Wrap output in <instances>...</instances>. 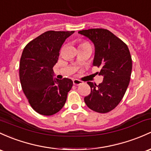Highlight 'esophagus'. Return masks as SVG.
<instances>
[{"instance_id":"34e87169","label":"esophagus","mask_w":151,"mask_h":151,"mask_svg":"<svg viewBox=\"0 0 151 151\" xmlns=\"http://www.w3.org/2000/svg\"><path fill=\"white\" fill-rule=\"evenodd\" d=\"M73 84L75 86H78V85H81V84L83 83V81H81L78 80V79H73Z\"/></svg>"}]
</instances>
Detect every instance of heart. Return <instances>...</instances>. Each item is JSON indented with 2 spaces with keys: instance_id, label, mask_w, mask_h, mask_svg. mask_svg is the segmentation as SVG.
<instances>
[{
  "instance_id": "obj_1",
  "label": "heart",
  "mask_w": 151,
  "mask_h": 151,
  "mask_svg": "<svg viewBox=\"0 0 151 151\" xmlns=\"http://www.w3.org/2000/svg\"><path fill=\"white\" fill-rule=\"evenodd\" d=\"M89 45V43L86 41H81L80 42V46H83V45Z\"/></svg>"
}]
</instances>
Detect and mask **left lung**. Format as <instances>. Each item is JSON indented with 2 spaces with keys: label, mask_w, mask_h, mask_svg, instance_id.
<instances>
[{
  "label": "left lung",
  "mask_w": 151,
  "mask_h": 151,
  "mask_svg": "<svg viewBox=\"0 0 151 151\" xmlns=\"http://www.w3.org/2000/svg\"><path fill=\"white\" fill-rule=\"evenodd\" d=\"M78 33L94 44L93 65L101 68L97 73L103 76V81L99 85L87 82L91 93L84 101L93 111L109 112L122 99L130 81L132 63L129 50L122 40L105 29H90Z\"/></svg>",
  "instance_id": "left-lung-1"
}]
</instances>
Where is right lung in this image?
Returning a JSON list of instances; mask_svg holds the SVG:
<instances>
[{
    "label": "right lung",
    "instance_id": "add662e5",
    "mask_svg": "<svg viewBox=\"0 0 151 151\" xmlns=\"http://www.w3.org/2000/svg\"><path fill=\"white\" fill-rule=\"evenodd\" d=\"M71 32L47 31L29 42L24 48L19 63L22 89L32 109L40 114L50 116L64 106L73 81L53 79V67L60 50Z\"/></svg>",
    "mask_w": 151,
    "mask_h": 151
}]
</instances>
